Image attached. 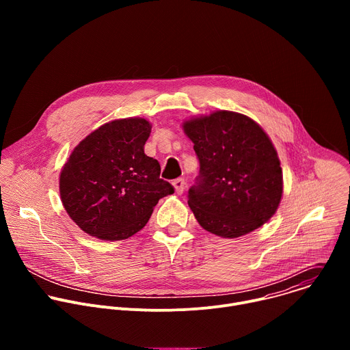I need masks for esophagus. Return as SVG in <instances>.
<instances>
[{
  "label": "esophagus",
  "mask_w": 350,
  "mask_h": 350,
  "mask_svg": "<svg viewBox=\"0 0 350 350\" xmlns=\"http://www.w3.org/2000/svg\"><path fill=\"white\" fill-rule=\"evenodd\" d=\"M172 184H173V187H174L176 193L181 195V193L184 192V189H185V180H184V178H177V180H174Z\"/></svg>",
  "instance_id": "1"
}]
</instances>
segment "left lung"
<instances>
[{
    "mask_svg": "<svg viewBox=\"0 0 350 350\" xmlns=\"http://www.w3.org/2000/svg\"><path fill=\"white\" fill-rule=\"evenodd\" d=\"M199 176L188 205L206 231L238 238L263 226L282 196V170L263 129L245 115L217 111L183 123Z\"/></svg>",
    "mask_w": 350,
    "mask_h": 350,
    "instance_id": "left-lung-1",
    "label": "left lung"
}]
</instances>
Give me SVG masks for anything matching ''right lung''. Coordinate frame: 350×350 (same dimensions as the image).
Returning <instances> with one entry per match:
<instances>
[{
  "label": "right lung",
  "mask_w": 350,
  "mask_h": 350,
  "mask_svg": "<svg viewBox=\"0 0 350 350\" xmlns=\"http://www.w3.org/2000/svg\"><path fill=\"white\" fill-rule=\"evenodd\" d=\"M151 123L119 119L88 134L70 154L59 177L65 211L87 234L120 241L138 232L159 199L174 192L161 165L144 154Z\"/></svg>",
  "instance_id": "right-lung-1"
}]
</instances>
